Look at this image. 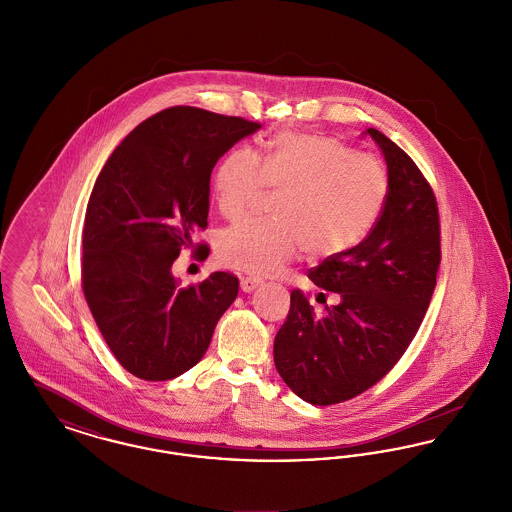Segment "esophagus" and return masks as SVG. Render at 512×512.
I'll return each instance as SVG.
<instances>
[{
    "label": "esophagus",
    "instance_id": "obj_1",
    "mask_svg": "<svg viewBox=\"0 0 512 512\" xmlns=\"http://www.w3.org/2000/svg\"><path fill=\"white\" fill-rule=\"evenodd\" d=\"M263 284V280L261 278H255V276H244L242 280H240V286H242V292L249 293L253 292L255 288H259Z\"/></svg>",
    "mask_w": 512,
    "mask_h": 512
}]
</instances>
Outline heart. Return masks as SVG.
Returning <instances> with one entry per match:
<instances>
[{
  "label": "heart",
  "instance_id": "b5f03b06",
  "mask_svg": "<svg viewBox=\"0 0 512 512\" xmlns=\"http://www.w3.org/2000/svg\"><path fill=\"white\" fill-rule=\"evenodd\" d=\"M280 190L276 219H249L219 238L220 261L253 274L276 272L303 247L309 257H336L361 244L382 217L390 174L386 165L334 138L282 132L265 157L232 149L215 172V201L224 219H242L255 197Z\"/></svg>",
  "mask_w": 512,
  "mask_h": 512
}]
</instances>
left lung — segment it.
I'll use <instances>...</instances> for the list:
<instances>
[{
  "label": "left lung",
  "instance_id": "obj_1",
  "mask_svg": "<svg viewBox=\"0 0 512 512\" xmlns=\"http://www.w3.org/2000/svg\"><path fill=\"white\" fill-rule=\"evenodd\" d=\"M390 195L372 232L353 249L309 272L336 305L317 315L293 290L290 313L274 338V365L288 388L311 405L347 401L380 382L414 338L436 288L438 203L413 159L376 128Z\"/></svg>",
  "mask_w": 512,
  "mask_h": 512
}]
</instances>
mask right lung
Returning a JSON list of instances; mask_svg holds the SVG:
<instances>
[{
  "mask_svg": "<svg viewBox=\"0 0 512 512\" xmlns=\"http://www.w3.org/2000/svg\"><path fill=\"white\" fill-rule=\"evenodd\" d=\"M259 128L171 107L138 124L99 172L84 222L82 288L103 340L142 380H171L197 365L238 295L228 272L180 288L172 263L207 226L217 161ZM199 253L207 257L209 247Z\"/></svg>",
  "mask_w": 512,
  "mask_h": 512,
  "instance_id": "add662e5",
  "label": "right lung"
}]
</instances>
